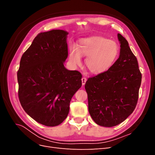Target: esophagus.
I'll use <instances>...</instances> for the list:
<instances>
[{
    "instance_id": "34e87169",
    "label": "esophagus",
    "mask_w": 155,
    "mask_h": 155,
    "mask_svg": "<svg viewBox=\"0 0 155 155\" xmlns=\"http://www.w3.org/2000/svg\"><path fill=\"white\" fill-rule=\"evenodd\" d=\"M81 81H82V85H85V83H86V81H87V79H86V78H85V77H83V78H82V79H81Z\"/></svg>"
}]
</instances>
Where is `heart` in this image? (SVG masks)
<instances>
[{"mask_svg": "<svg viewBox=\"0 0 155 155\" xmlns=\"http://www.w3.org/2000/svg\"><path fill=\"white\" fill-rule=\"evenodd\" d=\"M118 54V46L115 42L100 36L91 37L79 41L77 47L72 45L70 47V59L74 64L81 63V55L87 57L85 64L92 74L105 72L112 65Z\"/></svg>", "mask_w": 155, "mask_h": 155, "instance_id": "b5f03b06", "label": "heart"}]
</instances>
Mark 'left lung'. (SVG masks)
<instances>
[{"instance_id":"1","label":"left lung","mask_w":155,"mask_h":155,"mask_svg":"<svg viewBox=\"0 0 155 155\" xmlns=\"http://www.w3.org/2000/svg\"><path fill=\"white\" fill-rule=\"evenodd\" d=\"M119 58L107 71L89 78L85 88L88 111L100 126L111 127L133 113L138 100L142 74L129 43L121 34Z\"/></svg>"}]
</instances>
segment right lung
<instances>
[{
	"mask_svg": "<svg viewBox=\"0 0 155 155\" xmlns=\"http://www.w3.org/2000/svg\"><path fill=\"white\" fill-rule=\"evenodd\" d=\"M68 34L61 30L40 33L22 54L17 72L23 109L45 126H57L66 119L72 97L82 85L81 74L64 66Z\"/></svg>",
	"mask_w": 155,
	"mask_h": 155,
	"instance_id": "obj_1",
	"label": "right lung"
}]
</instances>
